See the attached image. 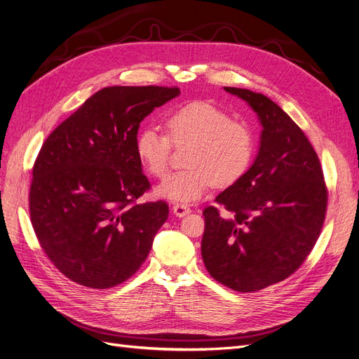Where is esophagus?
<instances>
[{
	"label": "esophagus",
	"mask_w": 359,
	"mask_h": 359,
	"mask_svg": "<svg viewBox=\"0 0 359 359\" xmlns=\"http://www.w3.org/2000/svg\"><path fill=\"white\" fill-rule=\"evenodd\" d=\"M172 213H175L177 217H184L191 213V208L184 204H176L172 205Z\"/></svg>",
	"instance_id": "34e87169"
}]
</instances>
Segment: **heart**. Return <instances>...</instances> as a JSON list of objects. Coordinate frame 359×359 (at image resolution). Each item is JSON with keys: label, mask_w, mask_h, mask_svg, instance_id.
<instances>
[{"label": "heart", "mask_w": 359, "mask_h": 359, "mask_svg": "<svg viewBox=\"0 0 359 359\" xmlns=\"http://www.w3.org/2000/svg\"><path fill=\"white\" fill-rule=\"evenodd\" d=\"M170 137L158 127H144L136 139V154L144 168L156 177L170 168L171 142L177 148L191 146L188 170L170 175L156 188L164 200L191 204L216 183L229 187L247 171L255 154L253 133L244 123L208 102H192L168 115Z\"/></svg>", "instance_id": "obj_1"}]
</instances>
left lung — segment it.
Listing matches in <instances>:
<instances>
[{
	"label": "left lung",
	"instance_id": "left-lung-1",
	"mask_svg": "<svg viewBox=\"0 0 359 359\" xmlns=\"http://www.w3.org/2000/svg\"><path fill=\"white\" fill-rule=\"evenodd\" d=\"M243 99L262 126L255 163L204 210L201 255L220 284L253 293L296 272L320 236L327 210L323 168L300 127L275 102L247 88Z\"/></svg>",
	"mask_w": 359,
	"mask_h": 359
}]
</instances>
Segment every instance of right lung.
<instances>
[{
  "instance_id": "1",
  "label": "right lung",
  "mask_w": 359,
  "mask_h": 359,
  "mask_svg": "<svg viewBox=\"0 0 359 359\" xmlns=\"http://www.w3.org/2000/svg\"><path fill=\"white\" fill-rule=\"evenodd\" d=\"M180 95L172 87H104L51 133L32 170L29 213L51 263L71 281L106 290L135 275L168 217L136 154L140 123Z\"/></svg>"
}]
</instances>
